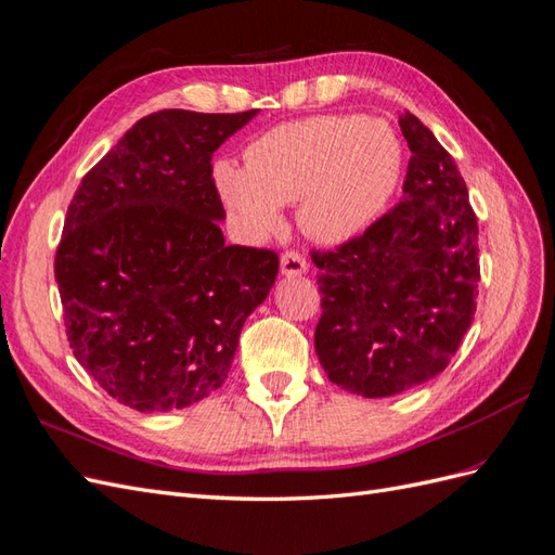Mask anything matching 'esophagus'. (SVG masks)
Listing matches in <instances>:
<instances>
[{"instance_id":"esophagus-1","label":"esophagus","mask_w":555,"mask_h":555,"mask_svg":"<svg viewBox=\"0 0 555 555\" xmlns=\"http://www.w3.org/2000/svg\"><path fill=\"white\" fill-rule=\"evenodd\" d=\"M280 270H282V275L294 278V275L306 273L308 263H306V259H304V254L289 249V251H285V254L280 256Z\"/></svg>"}]
</instances>
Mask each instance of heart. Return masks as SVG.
I'll return each mask as SVG.
<instances>
[{
	"instance_id": "1",
	"label": "heart",
	"mask_w": 555,
	"mask_h": 555,
	"mask_svg": "<svg viewBox=\"0 0 555 555\" xmlns=\"http://www.w3.org/2000/svg\"><path fill=\"white\" fill-rule=\"evenodd\" d=\"M400 173L402 143L388 121L318 115L261 133L247 145L245 169L219 162L214 181L249 233H275L282 205L301 202L304 231L339 245L386 211Z\"/></svg>"
}]
</instances>
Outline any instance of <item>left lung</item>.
Listing matches in <instances>:
<instances>
[{
  "instance_id": "left-lung-1",
  "label": "left lung",
  "mask_w": 555,
  "mask_h": 555,
  "mask_svg": "<svg viewBox=\"0 0 555 555\" xmlns=\"http://www.w3.org/2000/svg\"><path fill=\"white\" fill-rule=\"evenodd\" d=\"M410 145L402 199L362 235L310 251L320 268L315 353L330 382L388 398L440 374L476 315L478 219L452 155L400 115Z\"/></svg>"
}]
</instances>
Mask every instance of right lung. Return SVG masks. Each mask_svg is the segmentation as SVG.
I'll return each mask as SVG.
<instances>
[{"label": "right lung", "mask_w": 555, "mask_h": 555, "mask_svg": "<svg viewBox=\"0 0 555 555\" xmlns=\"http://www.w3.org/2000/svg\"><path fill=\"white\" fill-rule=\"evenodd\" d=\"M256 111L139 119L75 191L53 261L67 341L107 396L183 410L228 379L275 251L225 245L211 155Z\"/></svg>", "instance_id": "obj_1"}]
</instances>
